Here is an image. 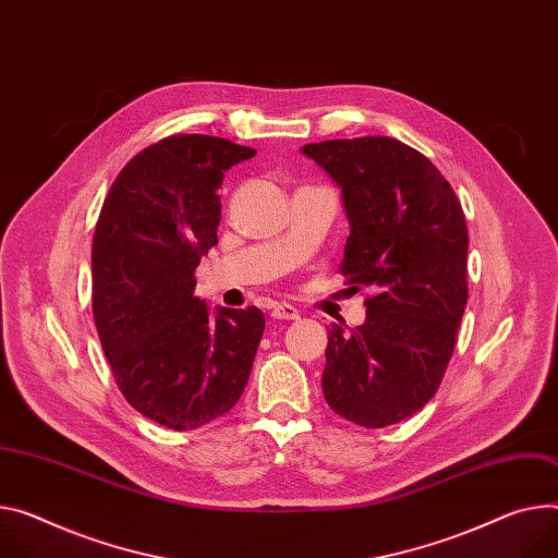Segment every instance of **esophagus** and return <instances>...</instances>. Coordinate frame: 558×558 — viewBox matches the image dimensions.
<instances>
[{
	"instance_id": "esophagus-1",
	"label": "esophagus",
	"mask_w": 558,
	"mask_h": 558,
	"mask_svg": "<svg viewBox=\"0 0 558 558\" xmlns=\"http://www.w3.org/2000/svg\"><path fill=\"white\" fill-rule=\"evenodd\" d=\"M271 316H274L276 320H298V318H300L298 310H295L293 305H287V302H280V305H276L274 312H271Z\"/></svg>"
}]
</instances>
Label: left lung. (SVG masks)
<instances>
[{
    "label": "left lung",
    "instance_id": "left-lung-1",
    "mask_svg": "<svg viewBox=\"0 0 558 558\" xmlns=\"http://www.w3.org/2000/svg\"><path fill=\"white\" fill-rule=\"evenodd\" d=\"M302 154L342 191V276L374 291L361 327L329 329L325 400L351 423L387 427L425 408L451 359L468 305L465 214L440 171L393 137L327 140Z\"/></svg>",
    "mask_w": 558,
    "mask_h": 558
}]
</instances>
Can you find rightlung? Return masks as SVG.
I'll return each mask as SVG.
<instances>
[{"label":"right lung","mask_w":558,"mask_h":558,"mask_svg":"<svg viewBox=\"0 0 558 558\" xmlns=\"http://www.w3.org/2000/svg\"><path fill=\"white\" fill-rule=\"evenodd\" d=\"M256 156L214 135H169L129 160L93 235V318L133 410L184 432L242 396L265 331L258 307L216 310L193 295L218 244L225 171Z\"/></svg>","instance_id":"obj_1"}]
</instances>
